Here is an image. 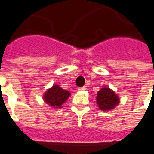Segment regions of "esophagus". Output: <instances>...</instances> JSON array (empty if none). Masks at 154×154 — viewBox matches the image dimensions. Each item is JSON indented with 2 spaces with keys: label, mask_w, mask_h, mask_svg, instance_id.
<instances>
[{
  "label": "esophagus",
  "mask_w": 154,
  "mask_h": 154,
  "mask_svg": "<svg viewBox=\"0 0 154 154\" xmlns=\"http://www.w3.org/2000/svg\"><path fill=\"white\" fill-rule=\"evenodd\" d=\"M84 90H86V87H79V88H78V91H84Z\"/></svg>",
  "instance_id": "34e87169"
}]
</instances>
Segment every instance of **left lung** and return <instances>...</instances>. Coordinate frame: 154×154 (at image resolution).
<instances>
[{"label": "left lung", "instance_id": "obj_1", "mask_svg": "<svg viewBox=\"0 0 154 154\" xmlns=\"http://www.w3.org/2000/svg\"><path fill=\"white\" fill-rule=\"evenodd\" d=\"M96 99L99 109L103 111L113 110L119 103V96L108 87L101 88L97 92Z\"/></svg>", "mask_w": 154, "mask_h": 154}]
</instances>
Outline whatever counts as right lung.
<instances>
[{
	"label": "right lung",
	"mask_w": 154,
	"mask_h": 154,
	"mask_svg": "<svg viewBox=\"0 0 154 154\" xmlns=\"http://www.w3.org/2000/svg\"><path fill=\"white\" fill-rule=\"evenodd\" d=\"M70 96L71 94L68 91L63 89L59 85L54 84L44 92L43 99L49 106L57 109L62 108L63 104L67 101Z\"/></svg>",
	"instance_id": "1"
}]
</instances>
